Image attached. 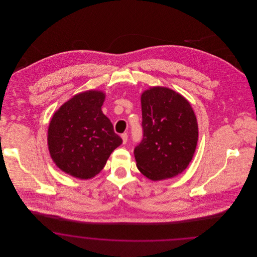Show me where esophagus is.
<instances>
[{
    "instance_id": "1",
    "label": "esophagus",
    "mask_w": 257,
    "mask_h": 257,
    "mask_svg": "<svg viewBox=\"0 0 257 257\" xmlns=\"http://www.w3.org/2000/svg\"><path fill=\"white\" fill-rule=\"evenodd\" d=\"M121 139H122L123 144H126L127 140H128V135H127V133H123L121 135Z\"/></svg>"
}]
</instances>
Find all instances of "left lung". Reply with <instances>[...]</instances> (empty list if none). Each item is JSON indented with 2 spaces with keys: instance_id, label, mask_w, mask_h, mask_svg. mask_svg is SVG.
Listing matches in <instances>:
<instances>
[{
  "instance_id": "left-lung-1",
  "label": "left lung",
  "mask_w": 257,
  "mask_h": 257,
  "mask_svg": "<svg viewBox=\"0 0 257 257\" xmlns=\"http://www.w3.org/2000/svg\"><path fill=\"white\" fill-rule=\"evenodd\" d=\"M143 141L135 148L137 167L152 181L172 178L193 159L198 126L191 104L180 93L153 86L141 96Z\"/></svg>"
}]
</instances>
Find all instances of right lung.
<instances>
[{
	"label": "right lung",
	"instance_id": "add662e5",
	"mask_svg": "<svg viewBox=\"0 0 257 257\" xmlns=\"http://www.w3.org/2000/svg\"><path fill=\"white\" fill-rule=\"evenodd\" d=\"M106 94L90 89L62 104L48 127V148L61 171L79 179H90L105 167L111 152L122 144L101 107Z\"/></svg>",
	"mask_w": 257,
	"mask_h": 257
}]
</instances>
